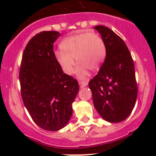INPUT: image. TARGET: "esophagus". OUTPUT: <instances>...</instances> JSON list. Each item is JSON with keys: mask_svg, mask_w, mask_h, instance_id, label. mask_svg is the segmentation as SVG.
<instances>
[{"mask_svg": "<svg viewBox=\"0 0 156 156\" xmlns=\"http://www.w3.org/2000/svg\"><path fill=\"white\" fill-rule=\"evenodd\" d=\"M78 84H79L80 87H85V86H87V83L86 82V81H79Z\"/></svg>", "mask_w": 156, "mask_h": 156, "instance_id": "34e87169", "label": "esophagus"}]
</instances>
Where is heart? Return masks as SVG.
I'll use <instances>...</instances> for the list:
<instances>
[{
    "mask_svg": "<svg viewBox=\"0 0 156 156\" xmlns=\"http://www.w3.org/2000/svg\"><path fill=\"white\" fill-rule=\"evenodd\" d=\"M62 51L55 52V58L62 70L72 75L75 69V61L79 62L77 73L79 78L88 75V69L100 68L106 55L103 40L94 32H84L66 37L60 44Z\"/></svg>",
    "mask_w": 156,
    "mask_h": 156,
    "instance_id": "obj_1",
    "label": "heart"
}]
</instances>
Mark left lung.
<instances>
[{
  "mask_svg": "<svg viewBox=\"0 0 156 156\" xmlns=\"http://www.w3.org/2000/svg\"><path fill=\"white\" fill-rule=\"evenodd\" d=\"M101 34L106 50L104 62L89 81L94 107L112 123L126 119L134 107L137 84L133 61L124 41L106 26L94 28Z\"/></svg>",
  "mask_w": 156,
  "mask_h": 156,
  "instance_id": "obj_1",
  "label": "left lung"
}]
</instances>
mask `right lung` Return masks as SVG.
<instances>
[{
    "instance_id": "right-lung-1",
    "label": "right lung",
    "mask_w": 156,
    "mask_h": 156,
    "mask_svg": "<svg viewBox=\"0 0 156 156\" xmlns=\"http://www.w3.org/2000/svg\"><path fill=\"white\" fill-rule=\"evenodd\" d=\"M59 36L56 31L35 34L25 48L20 69L23 103L34 123L50 131L68 123L79 90L78 81L63 73L55 58L53 43Z\"/></svg>"
}]
</instances>
